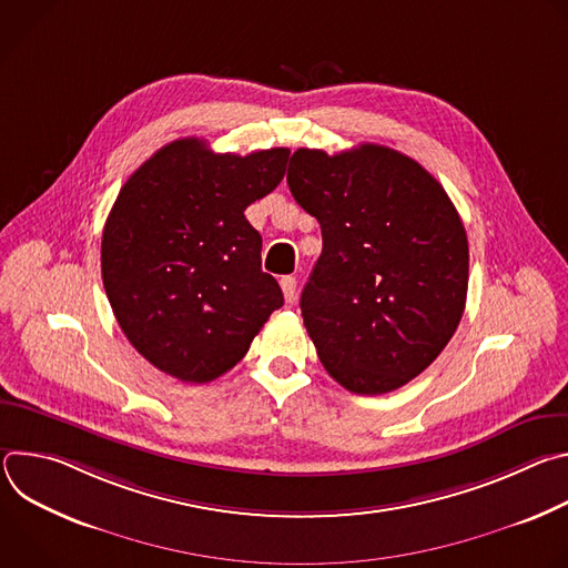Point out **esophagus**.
Returning a JSON list of instances; mask_svg holds the SVG:
<instances>
[{
  "mask_svg": "<svg viewBox=\"0 0 568 568\" xmlns=\"http://www.w3.org/2000/svg\"><path fill=\"white\" fill-rule=\"evenodd\" d=\"M281 290L287 303H292L296 298V278L294 276H283L281 278Z\"/></svg>",
  "mask_w": 568,
  "mask_h": 568,
  "instance_id": "obj_1",
  "label": "esophagus"
}]
</instances>
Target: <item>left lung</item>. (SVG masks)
<instances>
[{"label": "left lung", "instance_id": "obj_1", "mask_svg": "<svg viewBox=\"0 0 568 568\" xmlns=\"http://www.w3.org/2000/svg\"><path fill=\"white\" fill-rule=\"evenodd\" d=\"M287 184L321 224L301 314L323 368L359 395L404 386L443 353L465 310L456 206L416 159L377 143L298 148Z\"/></svg>", "mask_w": 568, "mask_h": 568}]
</instances>
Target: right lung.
I'll list each match as a JSON object with an SVG mask.
<instances>
[{"label":"right lung","mask_w":568,"mask_h":568,"mask_svg":"<svg viewBox=\"0 0 568 568\" xmlns=\"http://www.w3.org/2000/svg\"><path fill=\"white\" fill-rule=\"evenodd\" d=\"M287 156L178 139L123 184L103 229V285L123 335L159 371L193 384L220 377L283 305L245 209L281 184Z\"/></svg>","instance_id":"1"}]
</instances>
